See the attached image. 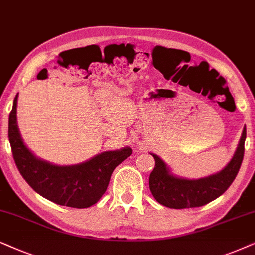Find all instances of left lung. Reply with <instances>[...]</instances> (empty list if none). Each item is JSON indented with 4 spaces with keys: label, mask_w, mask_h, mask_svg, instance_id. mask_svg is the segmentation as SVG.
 <instances>
[{
    "label": "left lung",
    "mask_w": 255,
    "mask_h": 255,
    "mask_svg": "<svg viewBox=\"0 0 255 255\" xmlns=\"http://www.w3.org/2000/svg\"><path fill=\"white\" fill-rule=\"evenodd\" d=\"M246 127H244L239 144L229 164L217 174L198 179L176 177L157 155L155 168L149 176V188L159 204L170 209L198 208L215 201L229 189L238 175L245 151Z\"/></svg>",
    "instance_id": "8db88e82"
}]
</instances>
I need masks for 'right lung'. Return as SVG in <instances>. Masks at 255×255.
<instances>
[{"label":"right lung","mask_w":255,"mask_h":255,"mask_svg":"<svg viewBox=\"0 0 255 255\" xmlns=\"http://www.w3.org/2000/svg\"><path fill=\"white\" fill-rule=\"evenodd\" d=\"M17 97L9 114L8 136L22 177L37 193L58 205L90 208L107 190L114 169L131 155V148L104 151L74 165H56L36 157L23 142L17 126Z\"/></svg>","instance_id":"1"}]
</instances>
